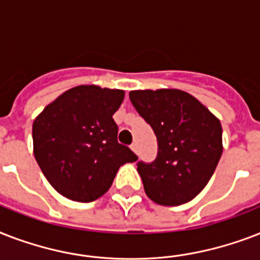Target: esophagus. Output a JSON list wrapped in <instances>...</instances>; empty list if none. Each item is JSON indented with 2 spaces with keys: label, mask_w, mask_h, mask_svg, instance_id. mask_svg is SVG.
I'll return each mask as SVG.
<instances>
[{
  "label": "esophagus",
  "mask_w": 260,
  "mask_h": 260,
  "mask_svg": "<svg viewBox=\"0 0 260 260\" xmlns=\"http://www.w3.org/2000/svg\"><path fill=\"white\" fill-rule=\"evenodd\" d=\"M131 150L134 151L135 154H138V151H139L138 144H136V143H132V144H131Z\"/></svg>",
  "instance_id": "34e87169"
}]
</instances>
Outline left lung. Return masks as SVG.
Returning a JSON list of instances; mask_svg holds the SVG:
<instances>
[{
    "label": "left lung",
    "instance_id": "1",
    "mask_svg": "<svg viewBox=\"0 0 260 260\" xmlns=\"http://www.w3.org/2000/svg\"><path fill=\"white\" fill-rule=\"evenodd\" d=\"M129 98L158 139L156 159L138 163L146 194L165 206L191 201L209 182L221 158L220 120L179 89L132 90Z\"/></svg>",
    "mask_w": 260,
    "mask_h": 260
}]
</instances>
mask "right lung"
<instances>
[{
	"mask_svg": "<svg viewBox=\"0 0 260 260\" xmlns=\"http://www.w3.org/2000/svg\"><path fill=\"white\" fill-rule=\"evenodd\" d=\"M124 95L120 89L81 85L60 94L35 118V158L63 197L94 201L109 190L122 165L138 160L117 142L113 114Z\"/></svg>",
	"mask_w": 260,
	"mask_h": 260,
	"instance_id": "add662e5",
	"label": "right lung"
}]
</instances>
